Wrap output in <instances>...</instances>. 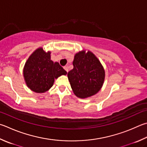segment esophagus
Returning <instances> with one entry per match:
<instances>
[{"instance_id": "esophagus-1", "label": "esophagus", "mask_w": 147, "mask_h": 147, "mask_svg": "<svg viewBox=\"0 0 147 147\" xmlns=\"http://www.w3.org/2000/svg\"><path fill=\"white\" fill-rule=\"evenodd\" d=\"M63 69H65L66 72H68L69 70H68V67H67V66H64V67H63Z\"/></svg>"}]
</instances>
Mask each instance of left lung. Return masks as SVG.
Instances as JSON below:
<instances>
[{
	"label": "left lung",
	"instance_id": "obj_1",
	"mask_svg": "<svg viewBox=\"0 0 147 147\" xmlns=\"http://www.w3.org/2000/svg\"><path fill=\"white\" fill-rule=\"evenodd\" d=\"M73 64L67 76L74 94L85 98L96 94L105 79V71L98 58L89 51H82L74 56Z\"/></svg>",
	"mask_w": 147,
	"mask_h": 147
}]
</instances>
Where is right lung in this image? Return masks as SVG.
<instances>
[{
    "label": "right lung",
    "mask_w": 147,
    "mask_h": 147,
    "mask_svg": "<svg viewBox=\"0 0 147 147\" xmlns=\"http://www.w3.org/2000/svg\"><path fill=\"white\" fill-rule=\"evenodd\" d=\"M50 55L51 52H45L40 47L32 53L25 63L23 70L25 82L34 92H46L53 86L55 78L67 74L59 63L51 60Z\"/></svg>",
    "instance_id": "1"
}]
</instances>
